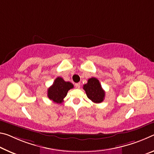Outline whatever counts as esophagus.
I'll return each mask as SVG.
<instances>
[{
    "instance_id": "esophagus-1",
    "label": "esophagus",
    "mask_w": 154,
    "mask_h": 154,
    "mask_svg": "<svg viewBox=\"0 0 154 154\" xmlns=\"http://www.w3.org/2000/svg\"><path fill=\"white\" fill-rule=\"evenodd\" d=\"M75 87H76L77 89H80V82L75 83Z\"/></svg>"
}]
</instances>
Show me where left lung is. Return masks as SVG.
<instances>
[{
  "instance_id": "8db88e82",
  "label": "left lung",
  "mask_w": 154,
  "mask_h": 154,
  "mask_svg": "<svg viewBox=\"0 0 154 154\" xmlns=\"http://www.w3.org/2000/svg\"><path fill=\"white\" fill-rule=\"evenodd\" d=\"M88 98L94 103H101L105 97V91L101 86L100 81L95 78H91L87 83L83 85Z\"/></svg>"
}]
</instances>
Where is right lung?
Here are the masks:
<instances>
[{"label":"right lung","instance_id":"1","mask_svg":"<svg viewBox=\"0 0 154 154\" xmlns=\"http://www.w3.org/2000/svg\"><path fill=\"white\" fill-rule=\"evenodd\" d=\"M74 88V85L69 82H65L61 77H57L51 87L48 89V97L50 100L57 104L63 102L68 91Z\"/></svg>","mask_w":154,"mask_h":154}]
</instances>
